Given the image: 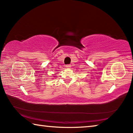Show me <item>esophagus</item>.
Returning a JSON list of instances; mask_svg holds the SVG:
<instances>
[{"instance_id":"34e87169","label":"esophagus","mask_w":133,"mask_h":133,"mask_svg":"<svg viewBox=\"0 0 133 133\" xmlns=\"http://www.w3.org/2000/svg\"><path fill=\"white\" fill-rule=\"evenodd\" d=\"M71 66L70 64H67L66 66V67H67V68H69H69H70Z\"/></svg>"}]
</instances>
